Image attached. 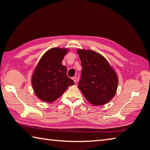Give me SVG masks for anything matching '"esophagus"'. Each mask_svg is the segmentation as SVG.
<instances>
[{
  "label": "esophagus",
  "mask_w": 150,
  "mask_h": 150,
  "mask_svg": "<svg viewBox=\"0 0 150 150\" xmlns=\"http://www.w3.org/2000/svg\"><path fill=\"white\" fill-rule=\"evenodd\" d=\"M72 79H73V81H74V83H76V82H77V77H73L72 78Z\"/></svg>",
  "instance_id": "esophagus-1"
}]
</instances>
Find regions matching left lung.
Masks as SVG:
<instances>
[{
	"label": "left lung",
	"instance_id": "obj_1",
	"mask_svg": "<svg viewBox=\"0 0 150 150\" xmlns=\"http://www.w3.org/2000/svg\"><path fill=\"white\" fill-rule=\"evenodd\" d=\"M77 52L83 67L79 88L91 104H106L117 92V73L107 59L96 52L84 49H78Z\"/></svg>",
	"mask_w": 150,
	"mask_h": 150
}]
</instances>
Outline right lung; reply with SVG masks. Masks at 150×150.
Segmentation results:
<instances>
[{"label": "right lung", "instance_id": "add662e5", "mask_svg": "<svg viewBox=\"0 0 150 150\" xmlns=\"http://www.w3.org/2000/svg\"><path fill=\"white\" fill-rule=\"evenodd\" d=\"M69 50L52 48L43 54L31 77L35 94L45 102L51 103L60 97L74 82L67 77V67L62 62Z\"/></svg>", "mask_w": 150, "mask_h": 150}]
</instances>
